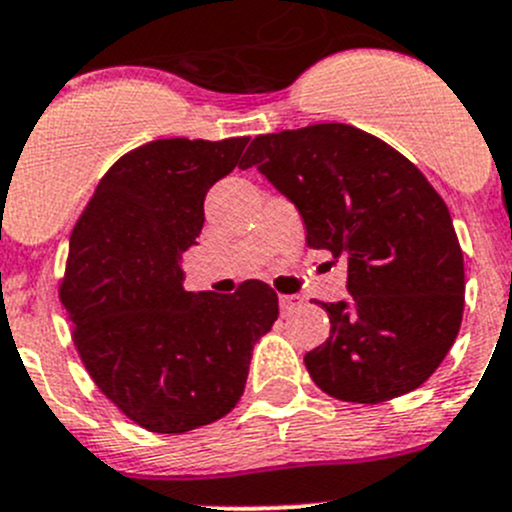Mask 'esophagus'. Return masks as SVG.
Wrapping results in <instances>:
<instances>
[{"label":"esophagus","instance_id":"34e87169","mask_svg":"<svg viewBox=\"0 0 512 512\" xmlns=\"http://www.w3.org/2000/svg\"><path fill=\"white\" fill-rule=\"evenodd\" d=\"M304 304V299L299 297V294H282L280 297V309H282V314H292V312H297L299 307H302Z\"/></svg>","mask_w":512,"mask_h":512}]
</instances>
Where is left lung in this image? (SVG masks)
I'll return each instance as SVG.
<instances>
[{"instance_id": "8db88e82", "label": "left lung", "mask_w": 512, "mask_h": 512, "mask_svg": "<svg viewBox=\"0 0 512 512\" xmlns=\"http://www.w3.org/2000/svg\"><path fill=\"white\" fill-rule=\"evenodd\" d=\"M252 165L299 210L307 245L347 262L349 297L322 302L329 339L304 356L314 384L352 404L418 389L463 319V252L441 195L347 123L257 136L240 168Z\"/></svg>"}]
</instances>
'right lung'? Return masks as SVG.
<instances>
[{
  "label": "right lung",
  "instance_id": "add662e5",
  "mask_svg": "<svg viewBox=\"0 0 512 512\" xmlns=\"http://www.w3.org/2000/svg\"><path fill=\"white\" fill-rule=\"evenodd\" d=\"M247 141L165 138L126 153L71 232L59 294L76 349L106 399L153 433L230 414L252 349L280 314L260 280L223 297L183 289L180 257L198 245L205 195Z\"/></svg>",
  "mask_w": 512,
  "mask_h": 512
}]
</instances>
